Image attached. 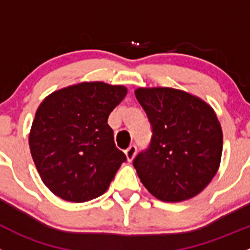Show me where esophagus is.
<instances>
[{
    "label": "esophagus",
    "mask_w": 250,
    "mask_h": 250,
    "mask_svg": "<svg viewBox=\"0 0 250 250\" xmlns=\"http://www.w3.org/2000/svg\"><path fill=\"white\" fill-rule=\"evenodd\" d=\"M125 156H127V160L128 161H133V159H134L135 154H137V146L135 145H130L129 147H128L127 150H125Z\"/></svg>",
    "instance_id": "1"
}]
</instances>
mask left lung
I'll return each instance as SVG.
<instances>
[{
  "label": "left lung",
  "instance_id": "left-lung-1",
  "mask_svg": "<svg viewBox=\"0 0 250 250\" xmlns=\"http://www.w3.org/2000/svg\"><path fill=\"white\" fill-rule=\"evenodd\" d=\"M134 93L152 128L150 146L133 161L140 181L162 202L195 197L221 162L224 139L214 108L173 88H138Z\"/></svg>",
  "mask_w": 250,
  "mask_h": 250
}]
</instances>
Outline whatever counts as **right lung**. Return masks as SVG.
Wrapping results in <instances>:
<instances>
[{
	"label": "right lung",
	"instance_id": "right-lung-1",
	"mask_svg": "<svg viewBox=\"0 0 250 250\" xmlns=\"http://www.w3.org/2000/svg\"><path fill=\"white\" fill-rule=\"evenodd\" d=\"M127 95L123 85L83 82L53 91L38 107L29 146L43 184L61 199L100 197L125 155L117 149L107 118Z\"/></svg>",
	"mask_w": 250,
	"mask_h": 250
}]
</instances>
